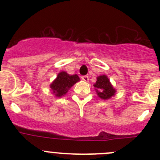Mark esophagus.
Listing matches in <instances>:
<instances>
[{
    "label": "esophagus",
    "mask_w": 160,
    "mask_h": 160,
    "mask_svg": "<svg viewBox=\"0 0 160 160\" xmlns=\"http://www.w3.org/2000/svg\"><path fill=\"white\" fill-rule=\"evenodd\" d=\"M81 79L83 80V81L88 82V80H89V77H88V76H83V77H81Z\"/></svg>",
    "instance_id": "34e87169"
}]
</instances>
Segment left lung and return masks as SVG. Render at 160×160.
Returning a JSON list of instances; mask_svg holds the SVG:
<instances>
[{
	"label": "left lung",
	"instance_id": "left-lung-1",
	"mask_svg": "<svg viewBox=\"0 0 160 160\" xmlns=\"http://www.w3.org/2000/svg\"><path fill=\"white\" fill-rule=\"evenodd\" d=\"M98 96L103 100H108L115 93L116 90L113 88L110 80L106 75L97 77L96 83L93 84Z\"/></svg>",
	"mask_w": 160,
	"mask_h": 160
}]
</instances>
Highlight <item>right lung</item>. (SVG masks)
I'll use <instances>...</instances> for the list:
<instances>
[{
  "label": "right lung",
  "mask_w": 160,
  "mask_h": 160,
  "mask_svg": "<svg viewBox=\"0 0 160 160\" xmlns=\"http://www.w3.org/2000/svg\"><path fill=\"white\" fill-rule=\"evenodd\" d=\"M79 80L80 78L77 74L70 75L67 72L62 71L58 73L54 81L50 84V88L55 96L61 98L62 96H64L70 89L71 87L73 86Z\"/></svg>",
  "instance_id": "obj_1"
}]
</instances>
